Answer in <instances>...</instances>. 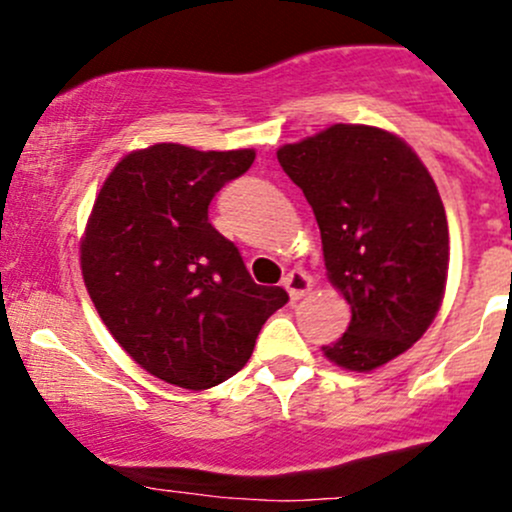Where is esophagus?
I'll return each mask as SVG.
<instances>
[{
  "label": "esophagus",
  "instance_id": "obj_1",
  "mask_svg": "<svg viewBox=\"0 0 512 512\" xmlns=\"http://www.w3.org/2000/svg\"><path fill=\"white\" fill-rule=\"evenodd\" d=\"M285 289H287L289 297H292V299H302L304 294H307L309 289H312V277H309L307 272H302V270L287 272Z\"/></svg>",
  "mask_w": 512,
  "mask_h": 512
}]
</instances>
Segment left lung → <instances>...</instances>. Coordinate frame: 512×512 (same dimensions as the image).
<instances>
[{
	"instance_id": "1",
	"label": "left lung",
	"mask_w": 512,
	"mask_h": 512,
	"mask_svg": "<svg viewBox=\"0 0 512 512\" xmlns=\"http://www.w3.org/2000/svg\"><path fill=\"white\" fill-rule=\"evenodd\" d=\"M312 205L327 277L352 304L324 356L371 371L411 349L436 319L448 280V220L436 183L396 133L334 123L277 151Z\"/></svg>"
}]
</instances>
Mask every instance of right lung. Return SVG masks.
Masks as SVG:
<instances>
[{
  "label": "right lung",
  "instance_id": "right-lung-1",
  "mask_svg": "<svg viewBox=\"0 0 512 512\" xmlns=\"http://www.w3.org/2000/svg\"><path fill=\"white\" fill-rule=\"evenodd\" d=\"M252 148L180 143L131 151L103 180L81 237V275L98 317L148 374L203 391L247 364L262 324L287 304L262 287L208 220Z\"/></svg>",
  "mask_w": 512,
  "mask_h": 512
}]
</instances>
